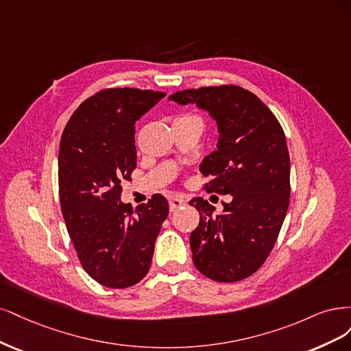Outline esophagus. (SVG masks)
Returning <instances> with one entry per match:
<instances>
[{"mask_svg":"<svg viewBox=\"0 0 351 351\" xmlns=\"http://www.w3.org/2000/svg\"><path fill=\"white\" fill-rule=\"evenodd\" d=\"M185 204H186V201L182 197H179V195H175V197H172L171 199H169V207H171V211H175V210H178L180 207H184Z\"/></svg>","mask_w":351,"mask_h":351,"instance_id":"obj_1","label":"esophagus"}]
</instances>
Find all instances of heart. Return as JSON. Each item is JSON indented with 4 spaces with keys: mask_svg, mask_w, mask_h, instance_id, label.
Returning <instances> with one entry per match:
<instances>
[{
    "mask_svg": "<svg viewBox=\"0 0 351 351\" xmlns=\"http://www.w3.org/2000/svg\"><path fill=\"white\" fill-rule=\"evenodd\" d=\"M186 118H194V115H188V114H184V115H179L176 119H186Z\"/></svg>",
    "mask_w": 351,
    "mask_h": 351,
    "instance_id": "1",
    "label": "heart"
}]
</instances>
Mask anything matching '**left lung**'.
Masks as SVG:
<instances>
[{
    "label": "left lung",
    "instance_id": "1",
    "mask_svg": "<svg viewBox=\"0 0 351 351\" xmlns=\"http://www.w3.org/2000/svg\"><path fill=\"white\" fill-rule=\"evenodd\" d=\"M180 105L210 112L219 130L217 150L204 157V189L230 194L216 216L204 198L191 202L199 213L191 233L194 265L221 282L241 281L261 268L277 242L290 202V157L278 119L250 90L234 84L180 90Z\"/></svg>",
    "mask_w": 351,
    "mask_h": 351
}]
</instances>
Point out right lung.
<instances>
[{"label": "right lung", "mask_w": 351, "mask_h": 351, "mask_svg": "<svg viewBox=\"0 0 351 351\" xmlns=\"http://www.w3.org/2000/svg\"><path fill=\"white\" fill-rule=\"evenodd\" d=\"M165 96L132 87L99 90L74 110L62 132L61 211L78 261L105 287H131L145 277L169 214L160 194L135 211L121 201V184L137 167L135 121Z\"/></svg>", "instance_id": "obj_1"}]
</instances>
